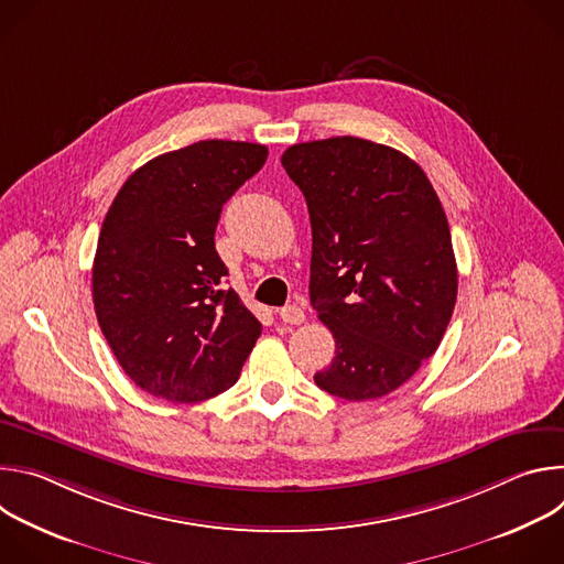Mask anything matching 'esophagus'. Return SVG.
I'll use <instances>...</instances> for the list:
<instances>
[{
	"mask_svg": "<svg viewBox=\"0 0 564 564\" xmlns=\"http://www.w3.org/2000/svg\"><path fill=\"white\" fill-rule=\"evenodd\" d=\"M279 316H281L283 324H292V326H299V324H303V321H305V312H303V307L296 305V303H290V305L281 307V310H279Z\"/></svg>",
	"mask_w": 564,
	"mask_h": 564,
	"instance_id": "esophagus-1",
	"label": "esophagus"
}]
</instances>
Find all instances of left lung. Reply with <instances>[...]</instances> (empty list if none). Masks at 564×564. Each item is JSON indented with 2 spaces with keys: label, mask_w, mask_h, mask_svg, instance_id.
Here are the masks:
<instances>
[{
  "label": "left lung",
  "mask_w": 564,
  "mask_h": 564,
  "mask_svg": "<svg viewBox=\"0 0 564 564\" xmlns=\"http://www.w3.org/2000/svg\"><path fill=\"white\" fill-rule=\"evenodd\" d=\"M281 163L307 203L310 301L335 337L314 381L346 401L379 399L435 355L455 307L442 203L415 160L364 138L292 144Z\"/></svg>",
  "instance_id": "left-lung-1"
}]
</instances>
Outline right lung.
<instances>
[{"label": "right lung", "mask_w": 564, "mask_h": 564, "mask_svg": "<svg viewBox=\"0 0 564 564\" xmlns=\"http://www.w3.org/2000/svg\"><path fill=\"white\" fill-rule=\"evenodd\" d=\"M268 158L265 144L200 140L149 160L113 198L94 259V305L118 364L144 392L194 404L231 388L261 337L223 281V205Z\"/></svg>", "instance_id": "right-lung-1"}]
</instances>
